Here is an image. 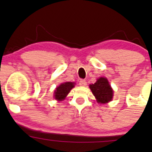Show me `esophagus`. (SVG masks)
I'll return each mask as SVG.
<instances>
[{"label": "esophagus", "instance_id": "obj_1", "mask_svg": "<svg viewBox=\"0 0 152 152\" xmlns=\"http://www.w3.org/2000/svg\"><path fill=\"white\" fill-rule=\"evenodd\" d=\"M86 84H87V83L85 80H81V81H79V85L81 86H86Z\"/></svg>", "mask_w": 152, "mask_h": 152}]
</instances>
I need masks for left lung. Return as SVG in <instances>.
<instances>
[{
	"instance_id": "8db88e82",
	"label": "left lung",
	"mask_w": 152,
	"mask_h": 152,
	"mask_svg": "<svg viewBox=\"0 0 152 152\" xmlns=\"http://www.w3.org/2000/svg\"><path fill=\"white\" fill-rule=\"evenodd\" d=\"M89 87L98 103L106 104L112 100L114 91L106 78L100 77L94 84H90Z\"/></svg>"
}]
</instances>
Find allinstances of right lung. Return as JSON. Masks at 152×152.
Wrapping results in <instances>:
<instances>
[{
  "mask_svg": "<svg viewBox=\"0 0 152 152\" xmlns=\"http://www.w3.org/2000/svg\"><path fill=\"white\" fill-rule=\"evenodd\" d=\"M75 83L74 82H64L56 87L54 91V98L57 101H62L65 99L66 96L70 92V91L74 87Z\"/></svg>",
  "mask_w": 152,
  "mask_h": 152,
  "instance_id": "obj_1",
  "label": "right lung"
}]
</instances>
